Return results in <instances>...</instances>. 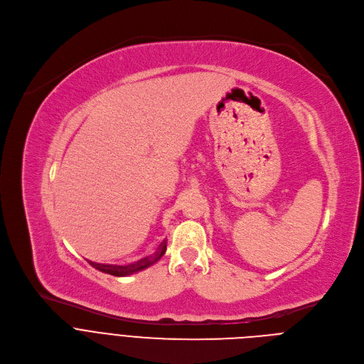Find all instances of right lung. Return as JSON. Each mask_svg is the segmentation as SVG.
Instances as JSON below:
<instances>
[{"instance_id":"add662e5","label":"right lung","mask_w":364,"mask_h":364,"mask_svg":"<svg viewBox=\"0 0 364 364\" xmlns=\"http://www.w3.org/2000/svg\"><path fill=\"white\" fill-rule=\"evenodd\" d=\"M167 249V242L163 240V243L160 245L159 252H155L152 256L149 257H144L141 261L135 262V264H129V265H103V264H96V262H90V265L102 272L114 275V277H127L131 274H135L138 271H142L151 265H154L157 261H160V257L166 253Z\"/></svg>"}]
</instances>
